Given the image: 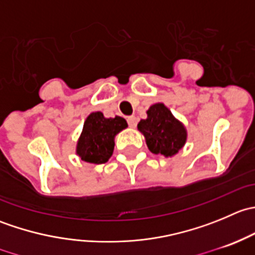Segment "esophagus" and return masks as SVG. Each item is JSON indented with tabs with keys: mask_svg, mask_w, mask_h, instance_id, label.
I'll use <instances>...</instances> for the list:
<instances>
[{
	"mask_svg": "<svg viewBox=\"0 0 255 255\" xmlns=\"http://www.w3.org/2000/svg\"><path fill=\"white\" fill-rule=\"evenodd\" d=\"M127 122H128V126L132 128H134L135 126H137V118L134 117V116H130V117L127 118Z\"/></svg>",
	"mask_w": 255,
	"mask_h": 255,
	"instance_id": "34e87169",
	"label": "esophagus"
}]
</instances>
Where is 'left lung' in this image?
Listing matches in <instances>:
<instances>
[{
	"label": "left lung",
	"mask_w": 255,
	"mask_h": 255,
	"mask_svg": "<svg viewBox=\"0 0 255 255\" xmlns=\"http://www.w3.org/2000/svg\"><path fill=\"white\" fill-rule=\"evenodd\" d=\"M148 117L140 120L138 129L145 137L149 150L164 156H173L184 146L187 133L181 122L163 104H155L146 111Z\"/></svg>",
	"instance_id": "1"
}]
</instances>
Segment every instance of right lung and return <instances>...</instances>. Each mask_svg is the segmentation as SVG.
<instances>
[{
	"label": "right lung",
	"mask_w": 255,
	"mask_h": 255,
	"mask_svg": "<svg viewBox=\"0 0 255 255\" xmlns=\"http://www.w3.org/2000/svg\"><path fill=\"white\" fill-rule=\"evenodd\" d=\"M127 127L125 118H105L101 112H92L84 123V129L76 145L81 160L91 164H104L111 158L115 148V135Z\"/></svg>",
	"instance_id": "1"
}]
</instances>
